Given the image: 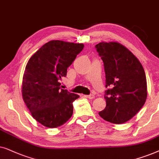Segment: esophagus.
<instances>
[{
    "mask_svg": "<svg viewBox=\"0 0 159 159\" xmlns=\"http://www.w3.org/2000/svg\"><path fill=\"white\" fill-rule=\"evenodd\" d=\"M84 97H87L89 99H94V96L93 94H89V95H84Z\"/></svg>",
    "mask_w": 159,
    "mask_h": 159,
    "instance_id": "esophagus-1",
    "label": "esophagus"
}]
</instances>
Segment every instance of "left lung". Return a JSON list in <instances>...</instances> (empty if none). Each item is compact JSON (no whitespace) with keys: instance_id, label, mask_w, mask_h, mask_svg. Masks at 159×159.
Instances as JSON below:
<instances>
[{"instance_id":"obj_1","label":"left lung","mask_w":159,"mask_h":159,"mask_svg":"<svg viewBox=\"0 0 159 159\" xmlns=\"http://www.w3.org/2000/svg\"><path fill=\"white\" fill-rule=\"evenodd\" d=\"M105 73L106 107L99 113L103 119L123 124L134 117L147 99V81L140 62L117 42H101L95 46Z\"/></svg>"}]
</instances>
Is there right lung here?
<instances>
[{
  "label": "right lung",
  "mask_w": 159,
  "mask_h": 159,
  "mask_svg": "<svg viewBox=\"0 0 159 159\" xmlns=\"http://www.w3.org/2000/svg\"><path fill=\"white\" fill-rule=\"evenodd\" d=\"M84 47L83 43L51 41L30 59L22 80V97L33 117L44 126L57 128L73 115L78 94L61 89L60 81Z\"/></svg>",
  "instance_id": "add662e5"
}]
</instances>
